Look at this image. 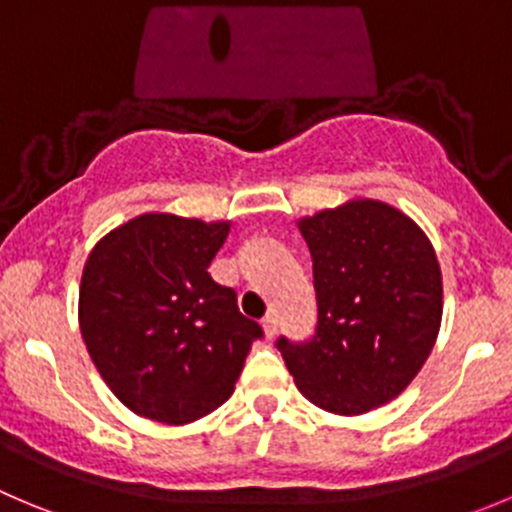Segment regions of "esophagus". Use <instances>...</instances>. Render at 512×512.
I'll list each match as a JSON object with an SVG mask.
<instances>
[{"label":"esophagus","instance_id":"esophagus-1","mask_svg":"<svg viewBox=\"0 0 512 512\" xmlns=\"http://www.w3.org/2000/svg\"><path fill=\"white\" fill-rule=\"evenodd\" d=\"M276 329H279V319H276V314H269L264 319V334L266 339H274L276 337Z\"/></svg>","mask_w":512,"mask_h":512}]
</instances>
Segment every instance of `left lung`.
<instances>
[{
    "mask_svg": "<svg viewBox=\"0 0 512 512\" xmlns=\"http://www.w3.org/2000/svg\"><path fill=\"white\" fill-rule=\"evenodd\" d=\"M311 251L316 326L276 339L296 387L316 407L364 415L397 397L430 357L442 319L435 248L415 221L379 201L301 218Z\"/></svg>",
    "mask_w": 512,
    "mask_h": 512,
    "instance_id": "left-lung-1",
    "label": "left lung"
}]
</instances>
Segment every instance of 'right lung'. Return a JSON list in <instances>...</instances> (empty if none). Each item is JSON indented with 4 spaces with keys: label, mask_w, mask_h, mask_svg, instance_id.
Returning a JSON list of instances; mask_svg holds the SVG:
<instances>
[{
    "label": "right lung",
    "mask_w": 512,
    "mask_h": 512,
    "mask_svg": "<svg viewBox=\"0 0 512 512\" xmlns=\"http://www.w3.org/2000/svg\"><path fill=\"white\" fill-rule=\"evenodd\" d=\"M231 223L145 213L87 256L80 332L97 372L125 407L186 425L221 407L256 339L236 291L208 274Z\"/></svg>",
    "instance_id": "right-lung-1"
}]
</instances>
